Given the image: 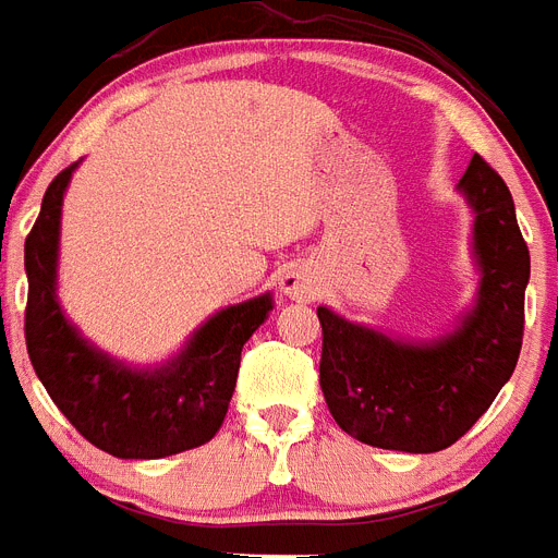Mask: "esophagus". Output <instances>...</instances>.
I'll return each instance as SVG.
<instances>
[{"mask_svg":"<svg viewBox=\"0 0 558 558\" xmlns=\"http://www.w3.org/2000/svg\"><path fill=\"white\" fill-rule=\"evenodd\" d=\"M279 290H282L288 299H296V302H311L316 293H319V282H316V276L311 274L302 265H293L282 274L279 279Z\"/></svg>","mask_w":558,"mask_h":558,"instance_id":"obj_1","label":"esophagus"}]
</instances>
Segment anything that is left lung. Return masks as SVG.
<instances>
[{"mask_svg":"<svg viewBox=\"0 0 558 558\" xmlns=\"http://www.w3.org/2000/svg\"><path fill=\"white\" fill-rule=\"evenodd\" d=\"M456 191L473 214L476 296L430 339L390 336L316 307L319 385L336 425L373 448L436 453L462 439L513 376L531 253L508 185L473 156Z\"/></svg>","mask_w":558,"mask_h":558,"instance_id":"1","label":"left lung"}]
</instances>
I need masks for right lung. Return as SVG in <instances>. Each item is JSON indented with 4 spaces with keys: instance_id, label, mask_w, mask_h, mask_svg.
<instances>
[{
    "instance_id": "right-lung-1",
    "label": "right lung",
    "mask_w": 558,
    "mask_h": 558,
    "mask_svg": "<svg viewBox=\"0 0 558 558\" xmlns=\"http://www.w3.org/2000/svg\"><path fill=\"white\" fill-rule=\"evenodd\" d=\"M45 191L25 239V342L36 376L90 445L117 459H165L216 436L236 388L242 348L274 311L262 293L207 316L179 353L159 365H131L96 348L59 302V230L73 170Z\"/></svg>"
}]
</instances>
